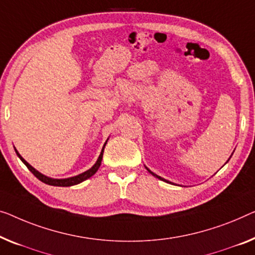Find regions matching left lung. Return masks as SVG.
<instances>
[{
	"label": "left lung",
	"mask_w": 255,
	"mask_h": 255,
	"mask_svg": "<svg viewBox=\"0 0 255 255\" xmlns=\"http://www.w3.org/2000/svg\"><path fill=\"white\" fill-rule=\"evenodd\" d=\"M146 169H147V168H146ZM147 170H149V173H151V174H152V175H153V176H155V177H157V178H159V180H161V181H165V182H167V183H172V182H169V181H167V180H165V178H162V177H160V176H158V175H157V174L152 173L150 169H147ZM172 184H173V183H172Z\"/></svg>",
	"instance_id": "left-lung-1"
}]
</instances>
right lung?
<instances>
[{"label":"right lung","mask_w":255,"mask_h":255,"mask_svg":"<svg viewBox=\"0 0 255 255\" xmlns=\"http://www.w3.org/2000/svg\"><path fill=\"white\" fill-rule=\"evenodd\" d=\"M106 143H108V140H106L105 144H104V146H103V149H102V152H101L100 157H98V159H97L96 164H95L93 167H91L90 169L86 170L85 173H81V174H79V175H77V176L68 177V178H51V177H48V176L43 175V174H41L40 172H37V170H36L35 168H33V167L30 166V165L28 164V162L26 161L25 159L22 158L20 154L18 153V151H17L16 149H14V150H16V153H17L18 157L20 158V160H21L22 162H24V164H25L26 166H27V168L30 170V172H32V173L34 174V176L39 178L40 181H42L43 183L49 184V185H54V187H71V185L79 184V183H81V182L86 181L87 178L91 177V176L94 175L95 173L97 172L98 168H100V166H101L102 158H103V152H104V147H105V145H106Z\"/></svg>","instance_id":"right-lung-1"}]
</instances>
